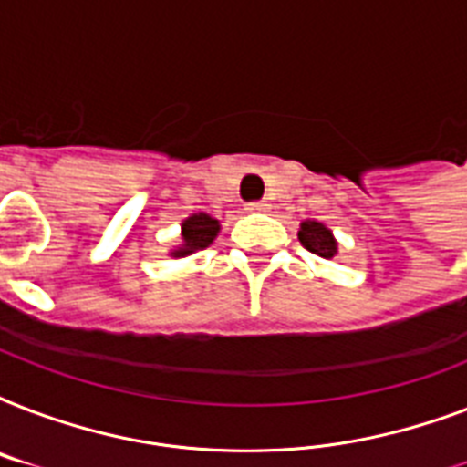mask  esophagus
<instances>
[{"label":"esophagus","instance_id":"34e87169","mask_svg":"<svg viewBox=\"0 0 467 467\" xmlns=\"http://www.w3.org/2000/svg\"><path fill=\"white\" fill-rule=\"evenodd\" d=\"M247 211L266 213V211H269V203H266V201H252V203H247Z\"/></svg>","mask_w":467,"mask_h":467}]
</instances>
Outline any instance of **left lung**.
I'll use <instances>...</instances> for the list:
<instances>
[{"instance_id":"left-lung-1","label":"left lung","mask_w":467,"mask_h":467,"mask_svg":"<svg viewBox=\"0 0 467 467\" xmlns=\"http://www.w3.org/2000/svg\"><path fill=\"white\" fill-rule=\"evenodd\" d=\"M298 237L307 252L322 256V259H332V256L337 254V242H334L332 233H329L322 223H315V220L303 223Z\"/></svg>"}]
</instances>
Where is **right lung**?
<instances>
[{
  "label": "right lung",
  "mask_w": 467,
  "mask_h": 467,
  "mask_svg": "<svg viewBox=\"0 0 467 467\" xmlns=\"http://www.w3.org/2000/svg\"><path fill=\"white\" fill-rule=\"evenodd\" d=\"M183 247H179L174 252L176 256H186L196 249H205L215 240L220 225L218 220H213L211 215L205 213H198V215H191L189 220H183Z\"/></svg>",
  "instance_id": "1"
}]
</instances>
